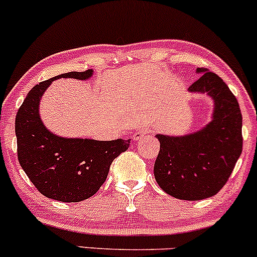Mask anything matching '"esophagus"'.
<instances>
[{
  "label": "esophagus",
  "instance_id": "esophagus-1",
  "mask_svg": "<svg viewBox=\"0 0 257 257\" xmlns=\"http://www.w3.org/2000/svg\"><path fill=\"white\" fill-rule=\"evenodd\" d=\"M149 134H150V129L140 128V129H138V131L134 133V135H133V140H134L135 143H138V141H140V140H143V139H145Z\"/></svg>",
  "mask_w": 257,
  "mask_h": 257
}]
</instances>
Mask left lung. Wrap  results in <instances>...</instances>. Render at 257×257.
<instances>
[{
	"label": "left lung",
	"mask_w": 257,
	"mask_h": 257,
	"mask_svg": "<svg viewBox=\"0 0 257 257\" xmlns=\"http://www.w3.org/2000/svg\"><path fill=\"white\" fill-rule=\"evenodd\" d=\"M196 72L202 76L188 90L210 96L211 120L190 134L156 135L161 143L153 168L156 181L164 192L184 200L215 196L228 180L243 149V119L235 96L214 72L203 67Z\"/></svg>",
	"instance_id": "obj_1"
}]
</instances>
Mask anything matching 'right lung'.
Segmentation results:
<instances>
[{
    "mask_svg": "<svg viewBox=\"0 0 257 257\" xmlns=\"http://www.w3.org/2000/svg\"><path fill=\"white\" fill-rule=\"evenodd\" d=\"M93 72H67L36 84L29 91L16 117L20 166L43 196L59 202H81L94 196L107 178L113 159L131 145V140L123 139L99 141L63 138L53 134L43 124L40 101L52 82L58 78L87 81Z\"/></svg>",
    "mask_w": 257,
    "mask_h": 257,
    "instance_id": "add662e5",
    "label": "right lung"
}]
</instances>
